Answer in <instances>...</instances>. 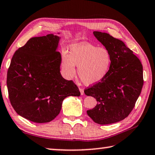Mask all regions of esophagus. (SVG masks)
<instances>
[{
	"label": "esophagus",
	"mask_w": 155,
	"mask_h": 155,
	"mask_svg": "<svg viewBox=\"0 0 155 155\" xmlns=\"http://www.w3.org/2000/svg\"><path fill=\"white\" fill-rule=\"evenodd\" d=\"M79 90H80V91H81V95H83V94H84V90H83V88H79Z\"/></svg>",
	"instance_id": "esophagus-1"
}]
</instances>
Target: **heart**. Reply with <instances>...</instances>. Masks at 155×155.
Here are the masks:
<instances>
[{
    "label": "heart",
    "instance_id": "obj_1",
    "mask_svg": "<svg viewBox=\"0 0 155 155\" xmlns=\"http://www.w3.org/2000/svg\"><path fill=\"white\" fill-rule=\"evenodd\" d=\"M111 57L105 48H98L86 41L73 44L68 54L61 55V68L67 78L74 77L75 65L78 74L85 85H94L107 77L111 68Z\"/></svg>",
    "mask_w": 155,
    "mask_h": 155
}]
</instances>
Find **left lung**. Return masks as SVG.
I'll list each match as a JSON object with an SVG mask.
<instances>
[{"label": "left lung", "instance_id": "obj_1", "mask_svg": "<svg viewBox=\"0 0 155 155\" xmlns=\"http://www.w3.org/2000/svg\"><path fill=\"white\" fill-rule=\"evenodd\" d=\"M93 33L109 51L111 64L103 81L84 90L97 101L87 114L97 124H113L126 118L134 108L143 87V66L122 41L107 33Z\"/></svg>", "mask_w": 155, "mask_h": 155}]
</instances>
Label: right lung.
Listing matches in <instances>:
<instances>
[{"mask_svg":"<svg viewBox=\"0 0 155 155\" xmlns=\"http://www.w3.org/2000/svg\"><path fill=\"white\" fill-rule=\"evenodd\" d=\"M59 40L53 34L32 38L12 59L7 77L10 103L18 115L31 122L52 121L66 97L81 95L75 83L60 73Z\"/></svg>","mask_w":155,"mask_h":155,"instance_id":"right-lung-1","label":"right lung"}]
</instances>
